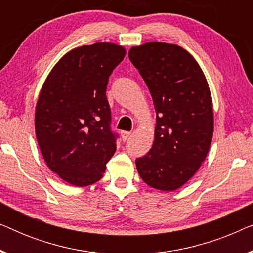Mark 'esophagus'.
<instances>
[{"mask_svg":"<svg viewBox=\"0 0 253 253\" xmlns=\"http://www.w3.org/2000/svg\"><path fill=\"white\" fill-rule=\"evenodd\" d=\"M130 136H131V132H129V131H122V132H121V137H122V139L124 141H126Z\"/></svg>","mask_w":253,"mask_h":253,"instance_id":"1","label":"esophagus"}]
</instances>
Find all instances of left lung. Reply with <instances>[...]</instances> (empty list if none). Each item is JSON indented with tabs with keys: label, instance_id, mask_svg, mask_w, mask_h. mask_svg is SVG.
<instances>
[{
	"label": "left lung",
	"instance_id": "obj_1",
	"mask_svg": "<svg viewBox=\"0 0 253 253\" xmlns=\"http://www.w3.org/2000/svg\"><path fill=\"white\" fill-rule=\"evenodd\" d=\"M129 58L153 99L157 124L137 170L151 188L175 191L185 184L209 153L214 130L212 95L205 75L177 44L146 42L130 48Z\"/></svg>",
	"mask_w": 253,
	"mask_h": 253
}]
</instances>
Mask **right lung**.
<instances>
[{
    "instance_id": "obj_1",
    "label": "right lung",
    "mask_w": 253,
    "mask_h": 253,
    "mask_svg": "<svg viewBox=\"0 0 253 253\" xmlns=\"http://www.w3.org/2000/svg\"><path fill=\"white\" fill-rule=\"evenodd\" d=\"M126 48L96 42L68 51L47 76L34 126L48 168L75 186L98 182L116 151L106 96L109 76Z\"/></svg>"
}]
</instances>
